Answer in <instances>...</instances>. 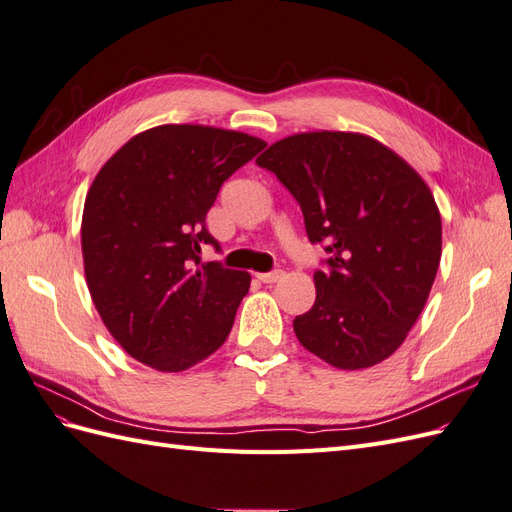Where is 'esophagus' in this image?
I'll use <instances>...</instances> for the list:
<instances>
[{
  "label": "esophagus",
  "instance_id": "34e87169",
  "mask_svg": "<svg viewBox=\"0 0 512 512\" xmlns=\"http://www.w3.org/2000/svg\"><path fill=\"white\" fill-rule=\"evenodd\" d=\"M282 271H269V273H258V280L265 282V284H273L277 280H282Z\"/></svg>",
  "mask_w": 512,
  "mask_h": 512
}]
</instances>
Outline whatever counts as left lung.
<instances>
[{"mask_svg": "<svg viewBox=\"0 0 512 512\" xmlns=\"http://www.w3.org/2000/svg\"><path fill=\"white\" fill-rule=\"evenodd\" d=\"M297 200L307 237L331 258L316 301L294 318L305 350L337 369L376 365L404 344L442 256V220L421 175L376 138L303 132L256 160Z\"/></svg>", "mask_w": 512, "mask_h": 512, "instance_id": "8db88e82", "label": "left lung"}]
</instances>
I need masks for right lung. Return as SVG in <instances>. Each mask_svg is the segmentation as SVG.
I'll return each instance as SVG.
<instances>
[{
    "instance_id": "add662e5",
    "label": "right lung",
    "mask_w": 512,
    "mask_h": 512,
    "mask_svg": "<svg viewBox=\"0 0 512 512\" xmlns=\"http://www.w3.org/2000/svg\"><path fill=\"white\" fill-rule=\"evenodd\" d=\"M265 145L235 130L166 123L100 168L83 209L85 277L132 359L183 371L226 342L252 277L200 265V245L220 247L205 218L222 183Z\"/></svg>"
}]
</instances>
